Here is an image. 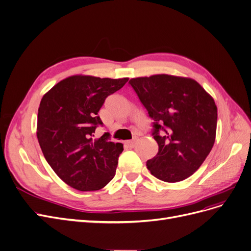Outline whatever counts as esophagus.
Instances as JSON below:
<instances>
[{"label":"esophagus","mask_w":251,"mask_h":251,"mask_svg":"<svg viewBox=\"0 0 251 251\" xmlns=\"http://www.w3.org/2000/svg\"><path fill=\"white\" fill-rule=\"evenodd\" d=\"M125 144L130 148H133L135 146V140H127L125 141Z\"/></svg>","instance_id":"esophagus-1"}]
</instances>
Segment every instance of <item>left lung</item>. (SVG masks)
Listing matches in <instances>:
<instances>
[{
  "instance_id": "8db88e82",
  "label": "left lung",
  "mask_w": 251,
  "mask_h": 251,
  "mask_svg": "<svg viewBox=\"0 0 251 251\" xmlns=\"http://www.w3.org/2000/svg\"><path fill=\"white\" fill-rule=\"evenodd\" d=\"M152 120L159 146L147 161L160 180L177 182L197 171L209 155L216 133L217 107L199 83L189 78L155 75L129 81Z\"/></svg>"
}]
</instances>
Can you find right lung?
<instances>
[{
    "label": "right lung",
    "mask_w": 251,
    "mask_h": 251,
    "mask_svg": "<svg viewBox=\"0 0 251 251\" xmlns=\"http://www.w3.org/2000/svg\"><path fill=\"white\" fill-rule=\"evenodd\" d=\"M128 78L72 75L57 83L41 100L37 136L48 164L70 187L82 192L100 190L116 173L123 145L104 133L94 139L103 123L99 116L108 95Z\"/></svg>",
    "instance_id": "right-lung-1"
}]
</instances>
